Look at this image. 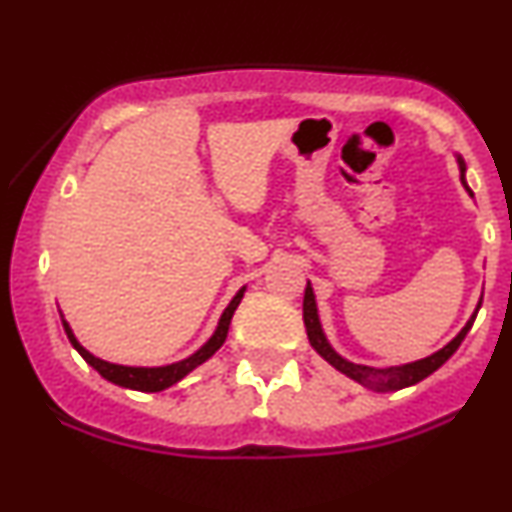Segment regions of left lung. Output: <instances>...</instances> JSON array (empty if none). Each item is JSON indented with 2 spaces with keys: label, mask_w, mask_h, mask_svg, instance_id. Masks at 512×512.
<instances>
[{
  "label": "left lung",
  "mask_w": 512,
  "mask_h": 512,
  "mask_svg": "<svg viewBox=\"0 0 512 512\" xmlns=\"http://www.w3.org/2000/svg\"><path fill=\"white\" fill-rule=\"evenodd\" d=\"M455 161H457V168H460V180H462L464 190L469 192V197H474L472 190H469V185H467V178H464V173H467L464 158L460 154H455ZM479 308H481V298H479L477 308H474L472 317L467 320V325L460 330V334H457L452 342L445 344L443 349H438L436 354L419 358V361L402 363V366H390V368H373V366H363V363H354L334 349V346L330 344V339H327L325 330H322L320 315H317V301H315V293H313V286H310V281H308V286H305V296H303V322H305V332H308L310 346H313L317 354L325 358L332 368H337L339 373L346 375V378L356 380V383L368 387V390L392 392V390H402V387L421 383V380L428 378V375L436 373V370L443 366V363L448 361L452 354H455L457 346H460L462 339L467 337V332L472 330L474 317H477Z\"/></svg>",
  "instance_id": "8db88e82"
}]
</instances>
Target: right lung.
<instances>
[{
    "label": "right lung",
    "instance_id": "right-lung-1",
    "mask_svg": "<svg viewBox=\"0 0 512 512\" xmlns=\"http://www.w3.org/2000/svg\"><path fill=\"white\" fill-rule=\"evenodd\" d=\"M245 289H248V286H243V289L233 296V301L226 305V310L221 313L219 325H216L214 334H211L207 342L199 346L195 354L182 358V361L166 363V366H122V363L103 361V358L93 356L86 346H81V342L76 339V334L72 332V327H69V322L64 320L62 313H60V317H62V327H64V332H67L69 342H72V346L79 351L81 358H84L88 366H91L93 370H98V375H101V378H105L108 383H113V385L127 387V390L161 392V390H168L170 385L180 383L187 373H192V370L202 366L204 361H209V358L221 349L223 342H226V337H228V325H231V317H233V313H236L240 301H243Z\"/></svg>",
    "mask_w": 512,
    "mask_h": 512
}]
</instances>
